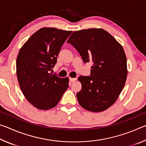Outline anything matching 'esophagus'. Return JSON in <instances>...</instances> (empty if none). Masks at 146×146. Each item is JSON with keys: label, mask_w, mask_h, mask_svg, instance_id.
<instances>
[{"label": "esophagus", "mask_w": 146, "mask_h": 146, "mask_svg": "<svg viewBox=\"0 0 146 146\" xmlns=\"http://www.w3.org/2000/svg\"><path fill=\"white\" fill-rule=\"evenodd\" d=\"M76 80V78H71L70 77V81L71 82H73L74 81H75Z\"/></svg>", "instance_id": "obj_1"}]
</instances>
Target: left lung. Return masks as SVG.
I'll return each mask as SVG.
<instances>
[{"instance_id": "left-lung-1", "label": "left lung", "mask_w": 146, "mask_h": 146, "mask_svg": "<svg viewBox=\"0 0 146 146\" xmlns=\"http://www.w3.org/2000/svg\"><path fill=\"white\" fill-rule=\"evenodd\" d=\"M84 63H93L90 76L78 77L82 89L76 93L85 110L100 112L115 102L126 80L127 59L122 46L102 29L76 31L67 41Z\"/></svg>"}]
</instances>
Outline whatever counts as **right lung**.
<instances>
[{
	"mask_svg": "<svg viewBox=\"0 0 146 146\" xmlns=\"http://www.w3.org/2000/svg\"><path fill=\"white\" fill-rule=\"evenodd\" d=\"M72 31L43 28L29 38L17 58V76L24 97L35 107L46 110L56 106L68 88V78L49 73L61 47Z\"/></svg>",
	"mask_w": 146,
	"mask_h": 146,
	"instance_id": "obj_1",
	"label": "right lung"
}]
</instances>
